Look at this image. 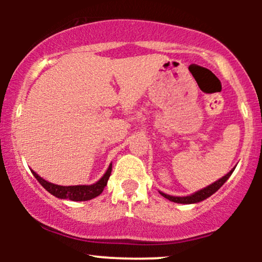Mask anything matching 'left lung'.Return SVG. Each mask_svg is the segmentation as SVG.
<instances>
[{
    "mask_svg": "<svg viewBox=\"0 0 262 262\" xmlns=\"http://www.w3.org/2000/svg\"><path fill=\"white\" fill-rule=\"evenodd\" d=\"M234 169L230 171V172H228L227 175L222 177V179H219L218 181H215L214 183H212V185H209L208 187L201 189V191H197L196 193L191 194V196H186V197H175V196H169V194H165L160 192V193L164 196L165 198H167V200L171 201V202H175V203H183V204H191V203H198L201 202V201L206 200V198H208L212 196L213 193H215V192L218 191L219 188L222 187V186L224 185L225 181H227L228 179H229L231 173H233Z\"/></svg>",
    "mask_w": 262,
    "mask_h": 262,
    "instance_id": "8db88e82",
    "label": "left lung"
}]
</instances>
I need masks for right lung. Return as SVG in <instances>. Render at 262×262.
Segmentation results:
<instances>
[{
  "label": "right lung",
  "mask_w": 262,
  "mask_h": 262,
  "mask_svg": "<svg viewBox=\"0 0 262 262\" xmlns=\"http://www.w3.org/2000/svg\"><path fill=\"white\" fill-rule=\"evenodd\" d=\"M33 175H34L35 179L38 180L39 183H40L43 187L47 189L49 193H52L53 196L61 198V200H71V201H89L92 200V198L100 196L103 191V188L107 186V181L110 179L111 172H112V164L110 165L108 170L106 171L100 181H97L93 185L90 186H59L54 185V183H50L45 181L44 179H41L40 176H38L34 171H32Z\"/></svg>",
  "instance_id": "add662e5"
}]
</instances>
